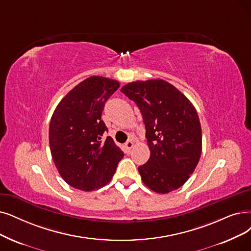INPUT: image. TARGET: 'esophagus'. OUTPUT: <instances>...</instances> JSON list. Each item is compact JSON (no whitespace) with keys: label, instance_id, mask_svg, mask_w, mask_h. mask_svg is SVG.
<instances>
[{"label":"esophagus","instance_id":"34e87169","mask_svg":"<svg viewBox=\"0 0 251 251\" xmlns=\"http://www.w3.org/2000/svg\"><path fill=\"white\" fill-rule=\"evenodd\" d=\"M125 147H126V150L127 152L131 151V149L134 147V142L132 141V140H128V141L125 144Z\"/></svg>","mask_w":251,"mask_h":251}]
</instances>
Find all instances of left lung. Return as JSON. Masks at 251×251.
<instances>
[{
  "mask_svg": "<svg viewBox=\"0 0 251 251\" xmlns=\"http://www.w3.org/2000/svg\"><path fill=\"white\" fill-rule=\"evenodd\" d=\"M120 92L137 104L145 125L150 157L138 168L143 183L158 194L182 186L202 152V128L196 108L163 79L127 83Z\"/></svg>",
  "mask_w": 251,
  "mask_h": 251,
  "instance_id": "1",
  "label": "left lung"
}]
</instances>
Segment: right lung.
I'll return each mask as SVG.
<instances>
[{"mask_svg":"<svg viewBox=\"0 0 251 251\" xmlns=\"http://www.w3.org/2000/svg\"><path fill=\"white\" fill-rule=\"evenodd\" d=\"M119 82L92 76L71 89L56 106L49 125V145L57 171L65 181L84 192L98 189L112 179L123 150L101 119L107 100Z\"/></svg>","mask_w":251,"mask_h":251,"instance_id":"1","label":"right lung"}]
</instances>
